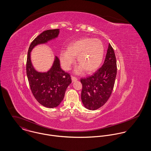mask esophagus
<instances>
[{"label":"esophagus","mask_w":151,"mask_h":151,"mask_svg":"<svg viewBox=\"0 0 151 151\" xmlns=\"http://www.w3.org/2000/svg\"><path fill=\"white\" fill-rule=\"evenodd\" d=\"M71 80H72L73 82H74V81L77 80V78L76 77H74V76H71Z\"/></svg>","instance_id":"34e87169"}]
</instances>
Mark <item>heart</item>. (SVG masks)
Returning a JSON list of instances; mask_svg holds the SVG:
<instances>
[{
	"label": "heart",
	"instance_id": "1",
	"mask_svg": "<svg viewBox=\"0 0 151 151\" xmlns=\"http://www.w3.org/2000/svg\"><path fill=\"white\" fill-rule=\"evenodd\" d=\"M104 55V47L98 39L85 38L69 43L67 50H63L60 54V59L64 69L68 70L77 57L80 65L77 72L84 69L86 73L95 71L101 64Z\"/></svg>",
	"mask_w": 151,
	"mask_h": 151
}]
</instances>
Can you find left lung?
Listing matches in <instances>:
<instances>
[{
	"instance_id": "1",
	"label": "left lung",
	"mask_w": 151,
	"mask_h": 151,
	"mask_svg": "<svg viewBox=\"0 0 151 151\" xmlns=\"http://www.w3.org/2000/svg\"><path fill=\"white\" fill-rule=\"evenodd\" d=\"M117 74V63L114 50L109 43L104 65L93 75L81 78V101L89 110L102 107L110 98Z\"/></svg>"
}]
</instances>
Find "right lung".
<instances>
[{"label":"right lung","instance_id":"right-lung-1","mask_svg":"<svg viewBox=\"0 0 151 151\" xmlns=\"http://www.w3.org/2000/svg\"><path fill=\"white\" fill-rule=\"evenodd\" d=\"M59 32V29H48L37 37L29 45L27 59L26 72L31 92L40 104L48 108H55L60 105L67 88L71 83V78L69 73L61 68L57 56L47 73L37 71L31 63L30 52L36 45L57 37Z\"/></svg>","mask_w":151,"mask_h":151}]
</instances>
